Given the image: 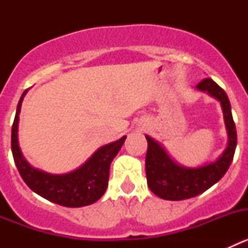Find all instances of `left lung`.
Listing matches in <instances>:
<instances>
[{"instance_id":"left-lung-1","label":"left lung","mask_w":248,"mask_h":248,"mask_svg":"<svg viewBox=\"0 0 248 248\" xmlns=\"http://www.w3.org/2000/svg\"><path fill=\"white\" fill-rule=\"evenodd\" d=\"M196 88L201 92H207V94L220 102L229 141L226 149L216 161L199 168H185L175 163L163 145H160L149 135H145L148 140L145 157L148 186L156 196L164 200H185L202 194L226 174L235 155L237 134L227 94L211 78L201 80Z\"/></svg>"}]
</instances>
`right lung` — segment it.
Masks as SVG:
<instances>
[{"instance_id":"obj_1","label":"right lung","mask_w":248,"mask_h":248,"mask_svg":"<svg viewBox=\"0 0 248 248\" xmlns=\"http://www.w3.org/2000/svg\"><path fill=\"white\" fill-rule=\"evenodd\" d=\"M28 89L22 94L12 125L11 148L19 175L32 191L65 207L92 205L104 195L109 180V169L126 137L98 149L82 166L67 174L54 175L34 169L23 157L18 145V122L22 102Z\"/></svg>"}]
</instances>
